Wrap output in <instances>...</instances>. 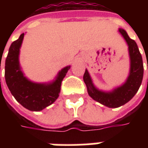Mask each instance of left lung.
I'll return each mask as SVG.
<instances>
[{"label":"left lung","instance_id":"1","mask_svg":"<svg viewBox=\"0 0 148 148\" xmlns=\"http://www.w3.org/2000/svg\"><path fill=\"white\" fill-rule=\"evenodd\" d=\"M119 32L127 42L130 56V71L126 82L111 92H104L94 86L87 70L83 75L84 82L86 83L89 95L97 102L109 108H118L128 102L137 93L143 76V59L136 42L129 38L124 29L120 28Z\"/></svg>","mask_w":148,"mask_h":148}]
</instances>
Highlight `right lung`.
<instances>
[{"label":"right lung","instance_id":"1","mask_svg":"<svg viewBox=\"0 0 148 148\" xmlns=\"http://www.w3.org/2000/svg\"><path fill=\"white\" fill-rule=\"evenodd\" d=\"M24 36V33L21 34L9 47L5 60V82L12 96L21 106L31 111H41L53 104L58 97L62 81L71 66L62 69L56 79L51 83H36L29 81L24 77L19 62L20 49Z\"/></svg>","mask_w":148,"mask_h":148}]
</instances>
